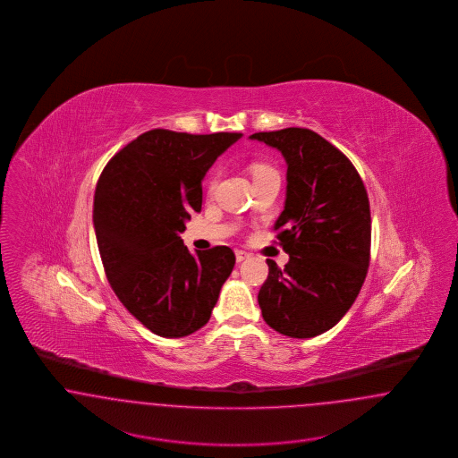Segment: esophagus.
Returning <instances> with one entry per match:
<instances>
[{
  "label": "esophagus",
  "mask_w": 458,
  "mask_h": 458,
  "mask_svg": "<svg viewBox=\"0 0 458 458\" xmlns=\"http://www.w3.org/2000/svg\"><path fill=\"white\" fill-rule=\"evenodd\" d=\"M235 258H237V262H242L249 259L250 256L247 252H243V250H235Z\"/></svg>",
  "instance_id": "obj_1"
}]
</instances>
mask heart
Wrapping results in <instances>:
<instances>
[{
	"label": "heart",
	"instance_id": "obj_1",
	"mask_svg": "<svg viewBox=\"0 0 458 458\" xmlns=\"http://www.w3.org/2000/svg\"><path fill=\"white\" fill-rule=\"evenodd\" d=\"M252 174H254V178L266 176V174H278L273 168H269V166H266V165H256V166H252ZM215 185H216V180H211V183H209V191H211V192L215 191Z\"/></svg>",
	"mask_w": 458,
	"mask_h": 458
}]
</instances>
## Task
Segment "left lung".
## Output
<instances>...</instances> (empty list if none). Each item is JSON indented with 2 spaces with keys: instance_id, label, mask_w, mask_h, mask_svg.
<instances>
[{
  "instance_id": "1",
  "label": "left lung",
  "mask_w": 458,
  "mask_h": 458,
  "mask_svg": "<svg viewBox=\"0 0 458 458\" xmlns=\"http://www.w3.org/2000/svg\"><path fill=\"white\" fill-rule=\"evenodd\" d=\"M286 163V196L275 223L290 256L284 269L267 259L258 302L264 321L290 338L335 327L368 275L370 211L366 187L349 157L309 129L252 133Z\"/></svg>"
}]
</instances>
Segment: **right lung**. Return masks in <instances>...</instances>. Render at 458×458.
I'll return each instance as SVG.
<instances>
[{"instance_id": "1", "label": "right lung", "mask_w": 458, "mask_h": 458, "mask_svg": "<svg viewBox=\"0 0 458 458\" xmlns=\"http://www.w3.org/2000/svg\"><path fill=\"white\" fill-rule=\"evenodd\" d=\"M242 133L156 131L127 144L99 176L92 221L109 284L154 335L204 327L235 254L218 245L192 254L180 239L202 206V180Z\"/></svg>"}]
</instances>
